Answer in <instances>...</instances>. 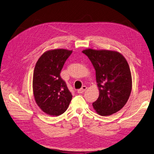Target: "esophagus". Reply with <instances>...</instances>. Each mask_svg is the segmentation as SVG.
<instances>
[{
  "instance_id": "esophagus-1",
  "label": "esophagus",
  "mask_w": 154,
  "mask_h": 154,
  "mask_svg": "<svg viewBox=\"0 0 154 154\" xmlns=\"http://www.w3.org/2000/svg\"><path fill=\"white\" fill-rule=\"evenodd\" d=\"M87 89V87L85 85L82 86V87L81 89L78 90V93H84V91H85Z\"/></svg>"
}]
</instances>
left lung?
Segmentation results:
<instances>
[{
  "label": "left lung",
  "instance_id": "left-lung-1",
  "mask_svg": "<svg viewBox=\"0 0 154 154\" xmlns=\"http://www.w3.org/2000/svg\"><path fill=\"white\" fill-rule=\"evenodd\" d=\"M96 71L99 97L93 103L94 109L101 116L117 113L125 106L132 88L130 67L121 54L108 50L85 49Z\"/></svg>",
  "mask_w": 154,
  "mask_h": 154
}]
</instances>
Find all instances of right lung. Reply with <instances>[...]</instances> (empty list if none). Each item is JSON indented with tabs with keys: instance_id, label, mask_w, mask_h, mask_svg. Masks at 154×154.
Masks as SVG:
<instances>
[{
	"instance_id": "1",
	"label": "right lung",
	"mask_w": 154,
	"mask_h": 154,
	"mask_svg": "<svg viewBox=\"0 0 154 154\" xmlns=\"http://www.w3.org/2000/svg\"><path fill=\"white\" fill-rule=\"evenodd\" d=\"M72 52L67 49L50 50L37 60L33 75L35 102L45 113L59 116L67 109L72 94L60 76L65 62Z\"/></svg>"
}]
</instances>
